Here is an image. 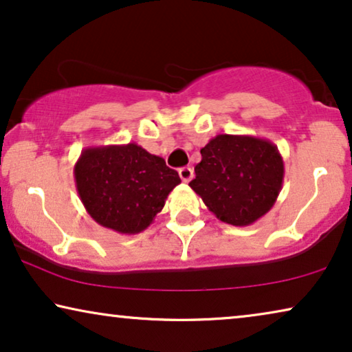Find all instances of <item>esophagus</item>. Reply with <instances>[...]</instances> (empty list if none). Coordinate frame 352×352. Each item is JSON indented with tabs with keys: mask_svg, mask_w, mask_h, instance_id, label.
<instances>
[{
	"mask_svg": "<svg viewBox=\"0 0 352 352\" xmlns=\"http://www.w3.org/2000/svg\"><path fill=\"white\" fill-rule=\"evenodd\" d=\"M179 176H181V179L184 181V182H189L192 177H194V170H192V168H189V166H184V168H181L179 170Z\"/></svg>",
	"mask_w": 352,
	"mask_h": 352,
	"instance_id": "34e87169",
	"label": "esophagus"
}]
</instances>
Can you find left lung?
I'll return each instance as SVG.
<instances>
[{
  "label": "left lung",
  "mask_w": 352,
  "mask_h": 352,
  "mask_svg": "<svg viewBox=\"0 0 352 352\" xmlns=\"http://www.w3.org/2000/svg\"><path fill=\"white\" fill-rule=\"evenodd\" d=\"M200 153L189 186L219 221L250 226L276 204L285 170L271 141L218 134Z\"/></svg>",
  "instance_id": "obj_1"
}]
</instances>
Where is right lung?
Segmentation results:
<instances>
[{
	"mask_svg": "<svg viewBox=\"0 0 352 352\" xmlns=\"http://www.w3.org/2000/svg\"><path fill=\"white\" fill-rule=\"evenodd\" d=\"M74 176L88 214L118 234L147 229L181 182L162 157L134 142L85 148Z\"/></svg>",
	"mask_w": 352,
	"mask_h": 352,
	"instance_id": "1",
	"label": "right lung"
}]
</instances>
